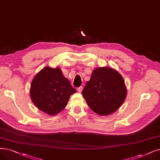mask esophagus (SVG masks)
<instances>
[{
    "label": "esophagus",
    "mask_w": 160,
    "mask_h": 160,
    "mask_svg": "<svg viewBox=\"0 0 160 160\" xmlns=\"http://www.w3.org/2000/svg\"><path fill=\"white\" fill-rule=\"evenodd\" d=\"M82 91V87H79L78 88V91L79 92H81Z\"/></svg>",
    "instance_id": "esophagus-1"
}]
</instances>
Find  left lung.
<instances>
[{
    "mask_svg": "<svg viewBox=\"0 0 160 160\" xmlns=\"http://www.w3.org/2000/svg\"><path fill=\"white\" fill-rule=\"evenodd\" d=\"M82 94L91 109L100 116L116 112L127 96L124 80L116 69L108 67L95 69Z\"/></svg>",
    "mask_w": 160,
    "mask_h": 160,
    "instance_id": "left-lung-1",
    "label": "left lung"
}]
</instances>
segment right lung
Returning a JSON list of instances; mask_svg holds the SVG:
<instances>
[{"instance_id":"add662e5","label":"right lung","mask_w":160,"mask_h":160,"mask_svg":"<svg viewBox=\"0 0 160 160\" xmlns=\"http://www.w3.org/2000/svg\"><path fill=\"white\" fill-rule=\"evenodd\" d=\"M76 92L59 68H44L31 82L30 97L40 110L54 116L65 108L69 98Z\"/></svg>"}]
</instances>
